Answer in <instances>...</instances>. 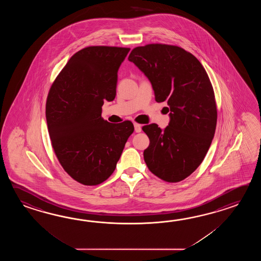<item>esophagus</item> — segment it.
Instances as JSON below:
<instances>
[{"label": "esophagus", "instance_id": "obj_1", "mask_svg": "<svg viewBox=\"0 0 261 261\" xmlns=\"http://www.w3.org/2000/svg\"><path fill=\"white\" fill-rule=\"evenodd\" d=\"M134 129H135V133H141L142 132V126L140 124L134 123Z\"/></svg>", "mask_w": 261, "mask_h": 261}]
</instances>
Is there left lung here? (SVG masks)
<instances>
[{
    "mask_svg": "<svg viewBox=\"0 0 261 261\" xmlns=\"http://www.w3.org/2000/svg\"><path fill=\"white\" fill-rule=\"evenodd\" d=\"M128 61L148 78L155 101L166 100L170 110L164 129L143 127L150 140L144 161L162 180L182 181L200 166L215 136L217 106L208 74L196 57L175 45L138 46Z\"/></svg>",
    "mask_w": 261,
    "mask_h": 261,
    "instance_id": "1",
    "label": "left lung"
}]
</instances>
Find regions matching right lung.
<instances>
[{
	"instance_id": "right-lung-1",
	"label": "right lung",
	"mask_w": 261,
	"mask_h": 261,
	"mask_svg": "<svg viewBox=\"0 0 261 261\" xmlns=\"http://www.w3.org/2000/svg\"><path fill=\"white\" fill-rule=\"evenodd\" d=\"M129 48L89 46L76 52L56 78L45 117L56 155L75 181L96 186L117 167L133 123L101 118L105 100L117 94V72Z\"/></svg>"
}]
</instances>
